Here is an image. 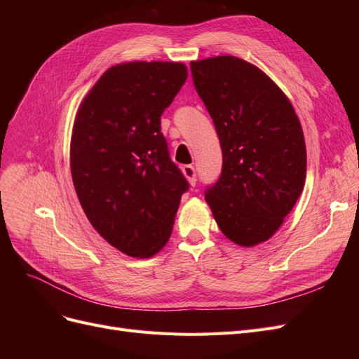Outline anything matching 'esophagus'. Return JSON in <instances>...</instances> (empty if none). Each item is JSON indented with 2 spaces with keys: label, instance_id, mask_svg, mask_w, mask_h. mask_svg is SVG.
<instances>
[{
  "label": "esophagus",
  "instance_id": "34e87169",
  "mask_svg": "<svg viewBox=\"0 0 359 359\" xmlns=\"http://www.w3.org/2000/svg\"><path fill=\"white\" fill-rule=\"evenodd\" d=\"M182 173H184V177L187 178V181L191 184V186L196 184V170H194V168L191 165L182 166Z\"/></svg>",
  "mask_w": 359,
  "mask_h": 359
}]
</instances>
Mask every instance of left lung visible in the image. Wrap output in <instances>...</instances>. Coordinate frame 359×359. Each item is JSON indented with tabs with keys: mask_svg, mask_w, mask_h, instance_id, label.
Returning a JSON list of instances; mask_svg holds the SVG:
<instances>
[{
	"mask_svg": "<svg viewBox=\"0 0 359 359\" xmlns=\"http://www.w3.org/2000/svg\"><path fill=\"white\" fill-rule=\"evenodd\" d=\"M190 69L223 153L220 178L205 201L232 243H265L306 182V140L295 109L269 76L241 58L191 61Z\"/></svg>",
	"mask_w": 359,
	"mask_h": 359,
	"instance_id": "1",
	"label": "left lung"
}]
</instances>
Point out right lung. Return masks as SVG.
Instances as JSON below:
<instances>
[{
    "instance_id": "obj_1",
    "label": "right lung",
    "mask_w": 359,
    "mask_h": 359,
    "mask_svg": "<svg viewBox=\"0 0 359 359\" xmlns=\"http://www.w3.org/2000/svg\"><path fill=\"white\" fill-rule=\"evenodd\" d=\"M187 79L182 62L107 69L83 97L70 142L73 186L99 235L127 256L166 245L189 182L169 157L160 116Z\"/></svg>"
}]
</instances>
